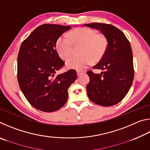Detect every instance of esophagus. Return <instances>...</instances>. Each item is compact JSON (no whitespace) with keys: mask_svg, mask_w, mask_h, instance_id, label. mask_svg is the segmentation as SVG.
Segmentation results:
<instances>
[{"mask_svg":"<svg viewBox=\"0 0 150 150\" xmlns=\"http://www.w3.org/2000/svg\"><path fill=\"white\" fill-rule=\"evenodd\" d=\"M83 73H84V71H77V75L78 77H79V76L81 74H83Z\"/></svg>","mask_w":150,"mask_h":150,"instance_id":"obj_1","label":"esophagus"}]
</instances>
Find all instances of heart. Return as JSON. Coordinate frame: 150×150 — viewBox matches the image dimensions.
Segmentation results:
<instances>
[{"label": "heart", "mask_w": 150, "mask_h": 150, "mask_svg": "<svg viewBox=\"0 0 150 150\" xmlns=\"http://www.w3.org/2000/svg\"><path fill=\"white\" fill-rule=\"evenodd\" d=\"M81 44L78 56L73 57L66 62L69 69L82 70L94 61L99 60L107 48V40L105 35L96 34L93 29L81 28L73 30L69 34H63L58 38L55 48L60 57L67 59L72 55L73 46Z\"/></svg>", "instance_id": "heart-1"}]
</instances>
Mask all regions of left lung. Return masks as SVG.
Segmentation results:
<instances>
[{"instance_id": "left-lung-1", "label": "left lung", "mask_w": 150, "mask_h": 150, "mask_svg": "<svg viewBox=\"0 0 150 150\" xmlns=\"http://www.w3.org/2000/svg\"><path fill=\"white\" fill-rule=\"evenodd\" d=\"M85 26L100 30L107 40V48L93 69L105 70L100 74L88 71L90 78L87 88L92 102L103 106L116 105L130 90L134 75L133 56L130 42L124 33L111 24L91 23Z\"/></svg>"}]
</instances>
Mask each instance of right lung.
<instances>
[{
	"instance_id": "1",
	"label": "right lung",
	"mask_w": 150,
	"mask_h": 150,
	"mask_svg": "<svg viewBox=\"0 0 150 150\" xmlns=\"http://www.w3.org/2000/svg\"><path fill=\"white\" fill-rule=\"evenodd\" d=\"M69 26L42 24L36 28L20 45L17 62L20 89L35 108L50 112L67 102L68 88L77 79V72L70 69L55 77L65 63L55 48L58 38Z\"/></svg>"
}]
</instances>
